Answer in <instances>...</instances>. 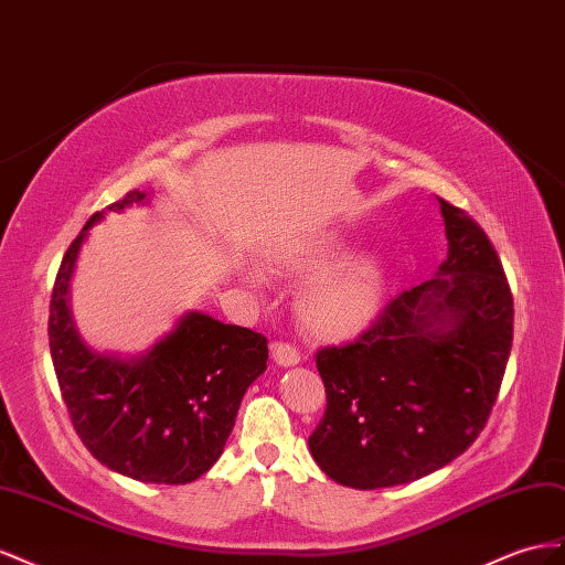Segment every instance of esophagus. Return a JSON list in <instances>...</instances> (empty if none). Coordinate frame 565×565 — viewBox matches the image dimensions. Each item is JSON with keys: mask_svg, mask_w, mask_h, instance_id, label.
Wrapping results in <instances>:
<instances>
[{"mask_svg": "<svg viewBox=\"0 0 565 565\" xmlns=\"http://www.w3.org/2000/svg\"><path fill=\"white\" fill-rule=\"evenodd\" d=\"M271 360L279 366L288 369V366H296L300 362V352L288 343H271Z\"/></svg>", "mask_w": 565, "mask_h": 565, "instance_id": "34e87169", "label": "esophagus"}]
</instances>
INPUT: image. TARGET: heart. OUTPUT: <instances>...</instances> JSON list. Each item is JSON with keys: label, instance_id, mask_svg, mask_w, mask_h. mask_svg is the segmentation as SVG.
I'll list each match as a JSON object with an SVG mask.
<instances>
[{"label": "heart", "instance_id": "heart-1", "mask_svg": "<svg viewBox=\"0 0 565 565\" xmlns=\"http://www.w3.org/2000/svg\"><path fill=\"white\" fill-rule=\"evenodd\" d=\"M348 250L338 234L288 241L269 253V267L284 277H310L298 296L302 327L321 341H348L362 333L376 319L388 267L376 253L340 257ZM339 263L335 264L334 260ZM248 281L260 277L248 271Z\"/></svg>", "mask_w": 565, "mask_h": 565}]
</instances>
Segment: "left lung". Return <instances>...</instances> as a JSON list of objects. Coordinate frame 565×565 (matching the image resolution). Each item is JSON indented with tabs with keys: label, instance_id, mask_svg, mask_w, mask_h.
<instances>
[{
	"label": "left lung",
	"instance_id": "left-lung-1",
	"mask_svg": "<svg viewBox=\"0 0 565 565\" xmlns=\"http://www.w3.org/2000/svg\"><path fill=\"white\" fill-rule=\"evenodd\" d=\"M447 257L358 343L317 352L327 412L310 435L345 488L405 486L466 452L486 426L513 341L502 263L478 224L440 199Z\"/></svg>",
	"mask_w": 565,
	"mask_h": 565
}]
</instances>
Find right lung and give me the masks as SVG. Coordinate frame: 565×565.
I'll return each instance as SVG.
<instances>
[{"label":"right lung","mask_w":565,"mask_h":565,"mask_svg":"<svg viewBox=\"0 0 565 565\" xmlns=\"http://www.w3.org/2000/svg\"><path fill=\"white\" fill-rule=\"evenodd\" d=\"M130 191L108 211L151 205ZM96 213L63 257L50 305V350L73 426L110 471L158 486H184L220 459L253 381L267 369V338L186 310L137 354L85 343L71 310V281Z\"/></svg>","instance_id":"obj_1"}]
</instances>
